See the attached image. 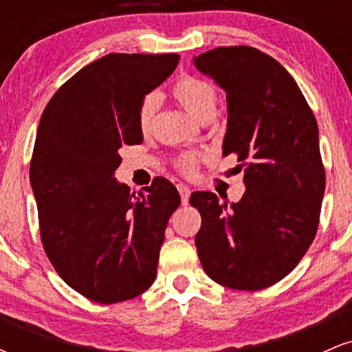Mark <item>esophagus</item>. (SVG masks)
Returning <instances> with one entry per match:
<instances>
[{"label": "esophagus", "mask_w": 352, "mask_h": 352, "mask_svg": "<svg viewBox=\"0 0 352 352\" xmlns=\"http://www.w3.org/2000/svg\"><path fill=\"white\" fill-rule=\"evenodd\" d=\"M177 188H179V193H180L182 204L187 205V204H188V199H190V188L187 187V185H184V184H179V185H177Z\"/></svg>", "instance_id": "34e87169"}]
</instances>
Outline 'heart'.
Listing matches in <instances>:
<instances>
[{"mask_svg":"<svg viewBox=\"0 0 352 352\" xmlns=\"http://www.w3.org/2000/svg\"><path fill=\"white\" fill-rule=\"evenodd\" d=\"M172 96L190 116H193L197 120H200V122L204 119L215 116L218 91L207 79L195 78V76H185V78H180L175 84H173ZM157 107H159V96H145L139 111V125L144 132H147L148 129L152 127L153 116H155ZM197 162H199V157L193 155V153H188V155H182L177 165H179L182 172L190 173L195 170Z\"/></svg>","mask_w":352,"mask_h":352,"instance_id":"heart-1","label":"heart"}]
</instances>
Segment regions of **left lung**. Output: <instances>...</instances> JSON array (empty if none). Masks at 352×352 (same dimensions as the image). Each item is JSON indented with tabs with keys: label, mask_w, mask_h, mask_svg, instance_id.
<instances>
[{
	"label": "left lung",
	"mask_w": 352,
	"mask_h": 352,
	"mask_svg": "<svg viewBox=\"0 0 352 352\" xmlns=\"http://www.w3.org/2000/svg\"><path fill=\"white\" fill-rule=\"evenodd\" d=\"M193 64L227 92L223 153H236L246 187L236 204L212 192L190 197L201 215V266L227 288H268L293 272L318 232L326 175L316 119L292 74L260 50L217 47Z\"/></svg>",
	"instance_id": "1"
}]
</instances>
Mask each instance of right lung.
<instances>
[{"instance_id":"obj_1","label":"right lung","mask_w":352,"mask_h":352,"mask_svg":"<svg viewBox=\"0 0 352 352\" xmlns=\"http://www.w3.org/2000/svg\"><path fill=\"white\" fill-rule=\"evenodd\" d=\"M179 59L104 56L66 80L39 120L30 180L44 252L72 289L100 305L151 288L168 218L180 205L177 188L162 177L139 195L114 179L119 148L144 140L145 94Z\"/></svg>"}]
</instances>
